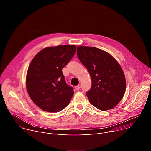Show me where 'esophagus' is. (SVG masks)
Wrapping results in <instances>:
<instances>
[{
  "label": "esophagus",
  "mask_w": 151,
  "mask_h": 151,
  "mask_svg": "<svg viewBox=\"0 0 151 151\" xmlns=\"http://www.w3.org/2000/svg\"><path fill=\"white\" fill-rule=\"evenodd\" d=\"M75 88H76L77 90H79V89L81 88V85H78L75 86Z\"/></svg>",
  "instance_id": "1"
}]
</instances>
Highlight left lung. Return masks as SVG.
<instances>
[{
    "mask_svg": "<svg viewBox=\"0 0 151 151\" xmlns=\"http://www.w3.org/2000/svg\"><path fill=\"white\" fill-rule=\"evenodd\" d=\"M77 55L91 78V87L86 93L90 103L101 111L114 108L126 88L125 75L119 63L109 53L95 47L79 46Z\"/></svg>",
    "mask_w": 151,
    "mask_h": 151,
    "instance_id": "1",
    "label": "left lung"
}]
</instances>
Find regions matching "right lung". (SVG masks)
Returning a JSON list of instances; mask_svg holds the SVG:
<instances>
[{
	"mask_svg": "<svg viewBox=\"0 0 151 151\" xmlns=\"http://www.w3.org/2000/svg\"><path fill=\"white\" fill-rule=\"evenodd\" d=\"M74 45L43 49L32 60L26 76V88L32 101L42 110L58 112L69 104L74 94L62 69L74 56Z\"/></svg>",
	"mask_w": 151,
	"mask_h": 151,
	"instance_id": "right-lung-1",
	"label": "right lung"
}]
</instances>
